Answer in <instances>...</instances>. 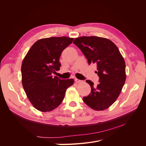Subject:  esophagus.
Returning <instances> with one entry per match:
<instances>
[{
    "label": "esophagus",
    "instance_id": "obj_1",
    "mask_svg": "<svg viewBox=\"0 0 146 146\" xmlns=\"http://www.w3.org/2000/svg\"><path fill=\"white\" fill-rule=\"evenodd\" d=\"M75 81H76V83H80L82 82V80H79V79H77V78H75Z\"/></svg>",
    "mask_w": 146,
    "mask_h": 146
}]
</instances>
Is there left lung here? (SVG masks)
Returning a JSON list of instances; mask_svg holds the SVG:
<instances>
[{"label": "left lung", "mask_w": 146, "mask_h": 146, "mask_svg": "<svg viewBox=\"0 0 146 146\" xmlns=\"http://www.w3.org/2000/svg\"><path fill=\"white\" fill-rule=\"evenodd\" d=\"M82 52L89 65L97 66L99 83L87 80L91 88L83 100L95 110H104L110 107L120 94L126 78L125 63L118 48L110 39L98 36H82L73 42Z\"/></svg>", "instance_id": "left-lung-1"}]
</instances>
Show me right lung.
<instances>
[{
    "instance_id": "right-lung-1",
    "label": "right lung",
    "mask_w": 146,
    "mask_h": 146,
    "mask_svg": "<svg viewBox=\"0 0 146 146\" xmlns=\"http://www.w3.org/2000/svg\"><path fill=\"white\" fill-rule=\"evenodd\" d=\"M67 36L50 37L38 40L31 47L21 66L22 83L33 107L42 112L59 106L72 78L63 80L52 74L60 70L61 52L72 42Z\"/></svg>"
}]
</instances>
